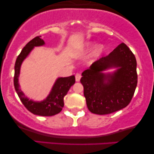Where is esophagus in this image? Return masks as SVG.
<instances>
[{
    "mask_svg": "<svg viewBox=\"0 0 154 154\" xmlns=\"http://www.w3.org/2000/svg\"><path fill=\"white\" fill-rule=\"evenodd\" d=\"M81 79V73H76V74H75V81H76L77 82H79V81H80Z\"/></svg>",
    "mask_w": 154,
    "mask_h": 154,
    "instance_id": "obj_1",
    "label": "esophagus"
}]
</instances>
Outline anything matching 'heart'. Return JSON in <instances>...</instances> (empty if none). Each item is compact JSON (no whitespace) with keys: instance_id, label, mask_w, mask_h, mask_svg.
Returning a JSON list of instances; mask_svg holds the SVG:
<instances>
[{"instance_id":"b5f03b06","label":"heart","mask_w":154,"mask_h":154,"mask_svg":"<svg viewBox=\"0 0 154 154\" xmlns=\"http://www.w3.org/2000/svg\"><path fill=\"white\" fill-rule=\"evenodd\" d=\"M94 45V42L92 41L88 42V43H86L85 45L83 46V48H82L81 49L77 52L76 54L79 56L84 55V54L87 53V52H89L90 50L92 49ZM103 50H104V45H103L102 44H97V45L94 48L93 54H100V52H102L103 51Z\"/></svg>"}]
</instances>
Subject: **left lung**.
Returning a JSON list of instances; mask_svg holds the SVG:
<instances>
[{
  "label": "left lung",
  "instance_id": "1",
  "mask_svg": "<svg viewBox=\"0 0 154 154\" xmlns=\"http://www.w3.org/2000/svg\"><path fill=\"white\" fill-rule=\"evenodd\" d=\"M111 68L115 70L106 72ZM81 83L90 112L105 115L121 110L129 104L137 84L135 57L122 43L84 71Z\"/></svg>",
  "mask_w": 154,
  "mask_h": 154
}]
</instances>
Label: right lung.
I'll list each match as a JSON object with an SVG mask.
<instances>
[{"label":"right lung","instance_id":"obj_1","mask_svg":"<svg viewBox=\"0 0 154 154\" xmlns=\"http://www.w3.org/2000/svg\"><path fill=\"white\" fill-rule=\"evenodd\" d=\"M45 44V41L41 38V35H39L29 41L23 48L22 52L17 58L14 64V85L21 102L31 113L41 116H52L57 114L62 110V108L64 107V96L75 82L74 75L57 78L49 94L45 100L41 102L30 100L25 96L24 92L21 90L19 83V77L22 62L29 56L33 48L43 46Z\"/></svg>","mask_w":154,"mask_h":154}]
</instances>
